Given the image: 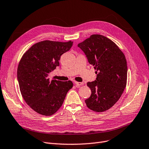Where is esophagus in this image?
<instances>
[{"label": "esophagus", "instance_id": "1", "mask_svg": "<svg viewBox=\"0 0 149 149\" xmlns=\"http://www.w3.org/2000/svg\"><path fill=\"white\" fill-rule=\"evenodd\" d=\"M74 84H76V86H82V85L84 84L83 82H76L75 81L74 82Z\"/></svg>", "mask_w": 149, "mask_h": 149}]
</instances>
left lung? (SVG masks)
<instances>
[{
  "instance_id": "obj_1",
  "label": "left lung",
  "mask_w": 149,
  "mask_h": 149,
  "mask_svg": "<svg viewBox=\"0 0 149 149\" xmlns=\"http://www.w3.org/2000/svg\"><path fill=\"white\" fill-rule=\"evenodd\" d=\"M94 67L96 79L87 82L91 94L85 101L96 112L110 109L121 96L127 84V65L124 54L111 40L92 34L77 45Z\"/></svg>"
}]
</instances>
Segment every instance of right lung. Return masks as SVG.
Here are the masks:
<instances>
[{"label":"right lung","mask_w":149,"mask_h":149,"mask_svg":"<svg viewBox=\"0 0 149 149\" xmlns=\"http://www.w3.org/2000/svg\"><path fill=\"white\" fill-rule=\"evenodd\" d=\"M72 45L71 40H43L32 45L20 60L17 79L21 95L26 103L39 114H54L73 87L71 81H50L48 78L49 73L59 65L61 55Z\"/></svg>","instance_id":"obj_1"}]
</instances>
